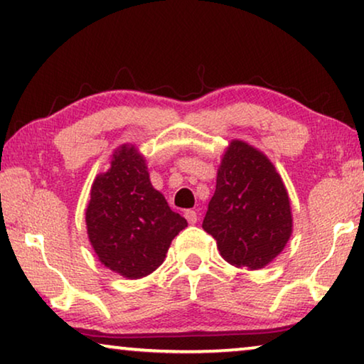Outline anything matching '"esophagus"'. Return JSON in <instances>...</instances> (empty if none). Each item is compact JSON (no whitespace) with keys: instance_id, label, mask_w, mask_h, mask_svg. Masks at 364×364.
Masks as SVG:
<instances>
[{"instance_id":"esophagus-1","label":"esophagus","mask_w":364,"mask_h":364,"mask_svg":"<svg viewBox=\"0 0 364 364\" xmlns=\"http://www.w3.org/2000/svg\"><path fill=\"white\" fill-rule=\"evenodd\" d=\"M184 218H186V221L189 224H196L198 223V213L193 211V209H186V211H184Z\"/></svg>"}]
</instances>
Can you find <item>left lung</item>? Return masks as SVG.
Segmentation results:
<instances>
[{
    "label": "left lung",
    "mask_w": 364,
    "mask_h": 364,
    "mask_svg": "<svg viewBox=\"0 0 364 364\" xmlns=\"http://www.w3.org/2000/svg\"><path fill=\"white\" fill-rule=\"evenodd\" d=\"M203 229L234 267L264 269L282 252L294 219L289 193L267 155L242 140L229 143Z\"/></svg>",
    "instance_id": "obj_1"
}]
</instances>
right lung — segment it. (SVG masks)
<instances>
[{
	"instance_id": "1",
	"label": "right lung",
	"mask_w": 364,
	"mask_h": 364,
	"mask_svg": "<svg viewBox=\"0 0 364 364\" xmlns=\"http://www.w3.org/2000/svg\"><path fill=\"white\" fill-rule=\"evenodd\" d=\"M85 224L97 259L132 280L155 272L188 226L153 188L145 156L132 143L117 148L109 170L95 176Z\"/></svg>"
}]
</instances>
